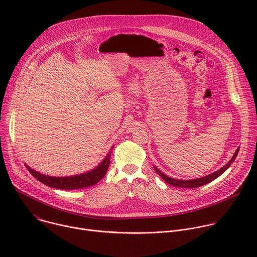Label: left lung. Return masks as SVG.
Returning a JSON list of instances; mask_svg holds the SVG:
<instances>
[{
  "label": "left lung",
  "mask_w": 257,
  "mask_h": 257,
  "mask_svg": "<svg viewBox=\"0 0 257 257\" xmlns=\"http://www.w3.org/2000/svg\"><path fill=\"white\" fill-rule=\"evenodd\" d=\"M239 149L238 148L234 154V156L232 157V159L219 170L209 174V175H206L204 177H200V178H197V179H192V180H177V179H174V178H171L167 175H165L164 173H162L158 168L154 167L156 172L163 178V180H165L168 184L172 185V186H175V187H180V188H197V187H200V186H203L205 184H207V183L213 181L214 179H216L218 176H221L224 172H226V170H228L230 168V166L233 164V162L235 161L238 153H239Z\"/></svg>",
  "instance_id": "8db88e82"
}]
</instances>
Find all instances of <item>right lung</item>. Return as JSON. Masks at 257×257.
<instances>
[{"mask_svg": "<svg viewBox=\"0 0 257 257\" xmlns=\"http://www.w3.org/2000/svg\"><path fill=\"white\" fill-rule=\"evenodd\" d=\"M113 148L108 154L105 156V158L100 162L98 166H96L91 171H88L86 173H82L75 176H69V177H53L41 174L38 171H34L29 166H26V169L29 171V173L40 182L44 183L45 185L62 189V190H75V189H83L89 186H92L99 182L104 175L106 174V171L109 166V160H111V153Z\"/></svg>", "mask_w": 257, "mask_h": 257, "instance_id": "1", "label": "right lung"}]
</instances>
